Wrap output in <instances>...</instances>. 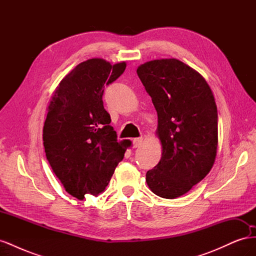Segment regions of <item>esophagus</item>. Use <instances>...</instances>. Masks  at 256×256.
<instances>
[{
    "mask_svg": "<svg viewBox=\"0 0 256 256\" xmlns=\"http://www.w3.org/2000/svg\"><path fill=\"white\" fill-rule=\"evenodd\" d=\"M142 142H143V138H134L132 145H134V147H138V146L142 144Z\"/></svg>",
    "mask_w": 256,
    "mask_h": 256,
    "instance_id": "34e87169",
    "label": "esophagus"
}]
</instances>
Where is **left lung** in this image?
Here are the masks:
<instances>
[{
    "instance_id": "8db88e82",
    "label": "left lung",
    "mask_w": 256,
    "mask_h": 256,
    "mask_svg": "<svg viewBox=\"0 0 256 256\" xmlns=\"http://www.w3.org/2000/svg\"><path fill=\"white\" fill-rule=\"evenodd\" d=\"M136 74L158 114L162 145L159 164L146 182L158 196L187 193L210 171L218 146V112L205 79L182 62L154 60Z\"/></svg>"
}]
</instances>
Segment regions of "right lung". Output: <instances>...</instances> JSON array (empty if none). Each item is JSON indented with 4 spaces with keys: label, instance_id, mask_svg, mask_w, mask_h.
I'll list each match as a JSON object with an SVG mask.
<instances>
[{
    "label": "right lung",
    "instance_id": "obj_1",
    "mask_svg": "<svg viewBox=\"0 0 256 256\" xmlns=\"http://www.w3.org/2000/svg\"><path fill=\"white\" fill-rule=\"evenodd\" d=\"M125 69L124 62H83L60 81L50 102L42 134L46 157L66 191L79 200L104 190L130 145L118 143L102 102L104 86Z\"/></svg>",
    "mask_w": 256,
    "mask_h": 256
}]
</instances>
